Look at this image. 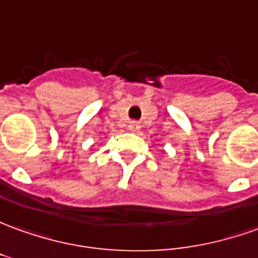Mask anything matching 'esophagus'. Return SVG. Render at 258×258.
Segmentation results:
<instances>
[{"label": "esophagus", "instance_id": "esophagus-1", "mask_svg": "<svg viewBox=\"0 0 258 258\" xmlns=\"http://www.w3.org/2000/svg\"><path fill=\"white\" fill-rule=\"evenodd\" d=\"M127 129H129L131 132H139L140 123H139V122H129V125H127Z\"/></svg>", "mask_w": 258, "mask_h": 258}]
</instances>
